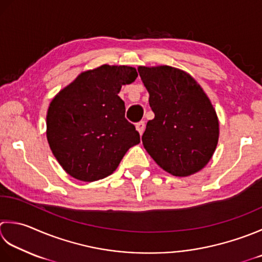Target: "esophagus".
<instances>
[{
  "label": "esophagus",
  "mask_w": 262,
  "mask_h": 262,
  "mask_svg": "<svg viewBox=\"0 0 262 262\" xmlns=\"http://www.w3.org/2000/svg\"><path fill=\"white\" fill-rule=\"evenodd\" d=\"M136 129H137V132L140 133V134L142 135L143 132L145 130V122H144V121L137 122V124H136Z\"/></svg>",
  "instance_id": "34e87169"
}]
</instances>
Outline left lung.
Wrapping results in <instances>:
<instances>
[{
	"label": "left lung",
	"mask_w": 262,
	"mask_h": 262,
	"mask_svg": "<svg viewBox=\"0 0 262 262\" xmlns=\"http://www.w3.org/2000/svg\"><path fill=\"white\" fill-rule=\"evenodd\" d=\"M155 118L142 142L163 170L186 177L206 167L218 144L216 110L198 81L169 66L138 67Z\"/></svg>",
	"instance_id": "1"
}]
</instances>
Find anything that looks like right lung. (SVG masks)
<instances>
[{
	"label": "right lung",
	"instance_id": "1",
	"mask_svg": "<svg viewBox=\"0 0 262 262\" xmlns=\"http://www.w3.org/2000/svg\"><path fill=\"white\" fill-rule=\"evenodd\" d=\"M136 77L133 67L103 64L81 73L54 96L46 116V137L71 177L83 182L107 177L140 143L135 126L125 118V102L118 96L121 86Z\"/></svg>",
	"mask_w": 262,
	"mask_h": 262
}]
</instances>
